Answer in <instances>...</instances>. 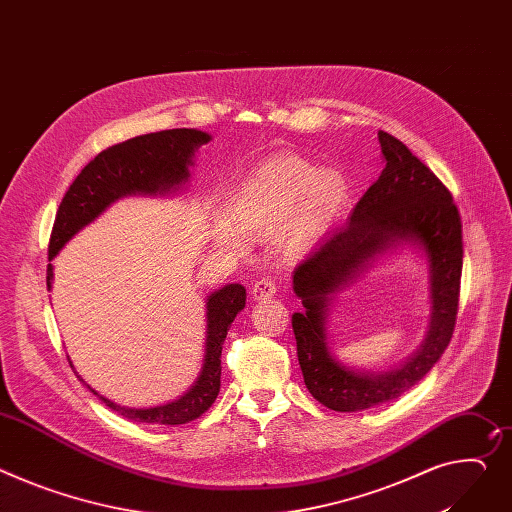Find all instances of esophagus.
Returning a JSON list of instances; mask_svg holds the SVG:
<instances>
[{
  "instance_id": "esophagus-1",
  "label": "esophagus",
  "mask_w": 512,
  "mask_h": 512,
  "mask_svg": "<svg viewBox=\"0 0 512 512\" xmlns=\"http://www.w3.org/2000/svg\"><path fill=\"white\" fill-rule=\"evenodd\" d=\"M274 293H277V285H274L272 279H260L252 285V297L256 301H262V299H268L272 297Z\"/></svg>"
}]
</instances>
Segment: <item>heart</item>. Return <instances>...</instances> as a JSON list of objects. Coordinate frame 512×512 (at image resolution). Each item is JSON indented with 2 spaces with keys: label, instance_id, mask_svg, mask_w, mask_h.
<instances>
[{
  "label": "heart",
  "instance_id": "obj_1",
  "mask_svg": "<svg viewBox=\"0 0 512 512\" xmlns=\"http://www.w3.org/2000/svg\"><path fill=\"white\" fill-rule=\"evenodd\" d=\"M348 192L346 176L334 168L318 170L295 155H270L229 194L227 221L217 223L215 235L225 246L244 248L236 228L246 235H266L281 225L283 250L303 256L332 227Z\"/></svg>",
  "mask_w": 512,
  "mask_h": 512
}]
</instances>
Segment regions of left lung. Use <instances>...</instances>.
<instances>
[{
    "label": "left lung",
    "instance_id": "left-lung-1",
    "mask_svg": "<svg viewBox=\"0 0 512 512\" xmlns=\"http://www.w3.org/2000/svg\"><path fill=\"white\" fill-rule=\"evenodd\" d=\"M385 168L346 225L328 233L293 272L305 311L293 313L297 359L309 393L336 412H359L396 400L441 359L451 342L463 266L461 217L447 186L393 135L379 131ZM400 243L425 250L431 281V322L417 355L398 370L361 374L331 355L325 338L327 305L336 290L379 254Z\"/></svg>",
    "mask_w": 512,
    "mask_h": 512
}]
</instances>
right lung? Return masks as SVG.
<instances>
[{
    "label": "right lung",
    "mask_w": 512,
    "mask_h": 512,
    "mask_svg": "<svg viewBox=\"0 0 512 512\" xmlns=\"http://www.w3.org/2000/svg\"><path fill=\"white\" fill-rule=\"evenodd\" d=\"M211 135L196 129H170L139 135L100 151L80 172L59 205L49 242V260L92 223L114 201L129 194H168L188 180L192 155ZM53 283V264L47 266V289ZM246 307V289L227 285L207 299V342L199 379L182 398L155 408H125L90 391L121 416L147 424H186L203 416L219 396L221 387V348L235 316ZM69 361V359H67ZM71 369L73 363L69 361Z\"/></svg>",
    "instance_id": "add662e5"
}]
</instances>
